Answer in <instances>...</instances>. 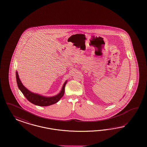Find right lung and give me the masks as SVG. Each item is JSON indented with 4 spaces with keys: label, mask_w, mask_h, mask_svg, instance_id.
Here are the masks:
<instances>
[{
    "label": "right lung",
    "mask_w": 147,
    "mask_h": 147,
    "mask_svg": "<svg viewBox=\"0 0 147 147\" xmlns=\"http://www.w3.org/2000/svg\"><path fill=\"white\" fill-rule=\"evenodd\" d=\"M16 79L19 89L24 94L25 97L32 103L39 106H49L58 102L60 99L62 98L65 92V87L66 85L67 80H66L62 86V89L59 93L53 96H45L39 94L34 93L27 89L22 85L21 80H20L18 71H16Z\"/></svg>",
    "instance_id": "obj_1"
}]
</instances>
